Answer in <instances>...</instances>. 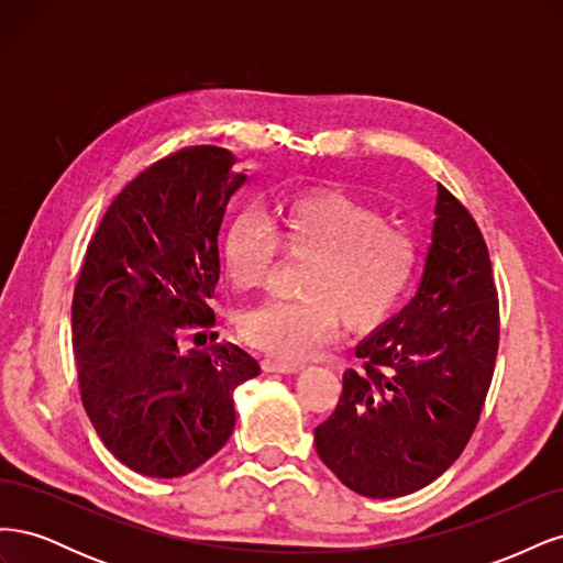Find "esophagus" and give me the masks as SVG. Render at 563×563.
<instances>
[{
    "label": "esophagus",
    "instance_id": "obj_1",
    "mask_svg": "<svg viewBox=\"0 0 563 563\" xmlns=\"http://www.w3.org/2000/svg\"><path fill=\"white\" fill-rule=\"evenodd\" d=\"M263 368L267 371V373H298L300 368H302V364H298V362H282V360H265L263 362Z\"/></svg>",
    "mask_w": 563,
    "mask_h": 563
}]
</instances>
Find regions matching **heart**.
I'll use <instances>...</instances> for the list:
<instances>
[{"label": "heart", "instance_id": "obj_1", "mask_svg": "<svg viewBox=\"0 0 563 563\" xmlns=\"http://www.w3.org/2000/svg\"><path fill=\"white\" fill-rule=\"evenodd\" d=\"M308 261L298 300H267L242 314V335L277 360L298 362L331 340L340 323L371 329L404 296L416 246L404 230L383 223L376 209L338 192L286 197L267 220L244 213L223 242L228 279L258 288L275 255Z\"/></svg>", "mask_w": 563, "mask_h": 563}]
</instances>
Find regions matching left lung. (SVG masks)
Returning a JSON list of instances; mask_svg holds the SVG:
<instances>
[{
  "label": "left lung",
  "instance_id": "obj_1",
  "mask_svg": "<svg viewBox=\"0 0 563 563\" xmlns=\"http://www.w3.org/2000/svg\"><path fill=\"white\" fill-rule=\"evenodd\" d=\"M498 291L470 211L437 185L432 242L413 298L366 335L335 411L314 430L319 457L366 498H399L444 474L479 422L496 368Z\"/></svg>",
  "mask_w": 563,
  "mask_h": 563
}]
</instances>
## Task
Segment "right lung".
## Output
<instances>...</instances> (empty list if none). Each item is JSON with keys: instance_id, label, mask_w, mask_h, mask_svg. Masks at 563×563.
<instances>
[{"instance_id": "1", "label": "right lung", "mask_w": 563, "mask_h": 563, "mask_svg": "<svg viewBox=\"0 0 563 563\" xmlns=\"http://www.w3.org/2000/svg\"><path fill=\"white\" fill-rule=\"evenodd\" d=\"M234 164L232 152L197 145L145 168L100 220L75 286L81 404L119 463L157 479L225 446L234 389L261 373L236 345H185L216 327L218 234L249 180Z\"/></svg>"}]
</instances>
